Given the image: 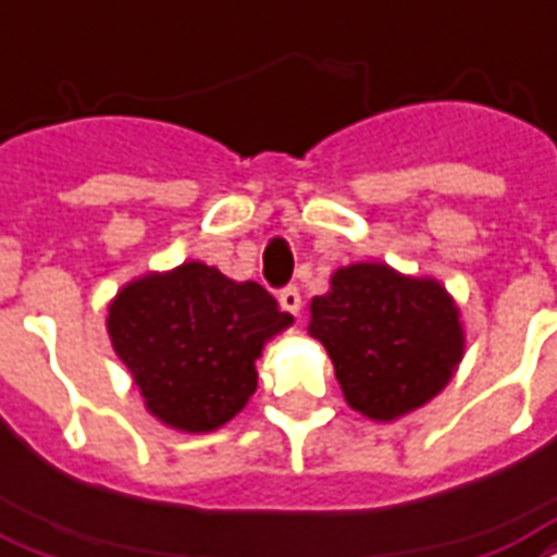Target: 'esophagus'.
I'll return each mask as SVG.
<instances>
[{
    "mask_svg": "<svg viewBox=\"0 0 557 557\" xmlns=\"http://www.w3.org/2000/svg\"><path fill=\"white\" fill-rule=\"evenodd\" d=\"M280 307L286 309L288 315H300V292L295 286H288L280 292Z\"/></svg>",
    "mask_w": 557,
    "mask_h": 557,
    "instance_id": "1",
    "label": "esophagus"
}]
</instances>
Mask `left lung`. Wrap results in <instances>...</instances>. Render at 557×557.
<instances>
[{
    "mask_svg": "<svg viewBox=\"0 0 557 557\" xmlns=\"http://www.w3.org/2000/svg\"><path fill=\"white\" fill-rule=\"evenodd\" d=\"M309 335L326 347L350 409L397 420L430 403L465 356L456 300L432 277L354 262L312 297Z\"/></svg>",
    "mask_w": 557,
    "mask_h": 557,
    "instance_id": "8db88e82",
    "label": "left lung"
}]
</instances>
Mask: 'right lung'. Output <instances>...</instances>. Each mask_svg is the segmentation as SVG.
Returning <instances> with one entry per match:
<instances>
[{
	"mask_svg": "<svg viewBox=\"0 0 557 557\" xmlns=\"http://www.w3.org/2000/svg\"><path fill=\"white\" fill-rule=\"evenodd\" d=\"M292 324L260 283L184 262L122 286L108 307L113 350L146 409L181 432H212L257 392V359Z\"/></svg>",
	"mask_w": 557,
	"mask_h": 557,
	"instance_id": "1",
	"label": "right lung"
}]
</instances>
